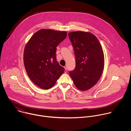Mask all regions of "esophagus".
Wrapping results in <instances>:
<instances>
[{"mask_svg": "<svg viewBox=\"0 0 131 131\" xmlns=\"http://www.w3.org/2000/svg\"><path fill=\"white\" fill-rule=\"evenodd\" d=\"M64 68H65V71H64V72H65V73H66V72H67V68H66V67H64Z\"/></svg>", "mask_w": 131, "mask_h": 131, "instance_id": "obj_1", "label": "esophagus"}]
</instances>
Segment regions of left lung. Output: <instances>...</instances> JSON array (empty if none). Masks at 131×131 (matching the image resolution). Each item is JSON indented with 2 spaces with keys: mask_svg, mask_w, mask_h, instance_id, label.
I'll list each match as a JSON object with an SVG mask.
<instances>
[{
  "mask_svg": "<svg viewBox=\"0 0 131 131\" xmlns=\"http://www.w3.org/2000/svg\"><path fill=\"white\" fill-rule=\"evenodd\" d=\"M68 36L75 57V67L69 74L79 90H89L98 82L104 69L102 46L97 37L90 32H71Z\"/></svg>",
  "mask_w": 131,
  "mask_h": 131,
  "instance_id": "obj_1",
  "label": "left lung"
}]
</instances>
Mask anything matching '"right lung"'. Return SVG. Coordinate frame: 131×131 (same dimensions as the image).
I'll return each mask as SVG.
<instances>
[{
  "label": "right lung",
  "instance_id": "1",
  "mask_svg": "<svg viewBox=\"0 0 131 131\" xmlns=\"http://www.w3.org/2000/svg\"><path fill=\"white\" fill-rule=\"evenodd\" d=\"M66 36L65 31L42 29L26 43L24 52L26 72L33 83L42 89L52 88L65 71L57 61L56 53Z\"/></svg>",
  "mask_w": 131,
  "mask_h": 131
}]
</instances>
